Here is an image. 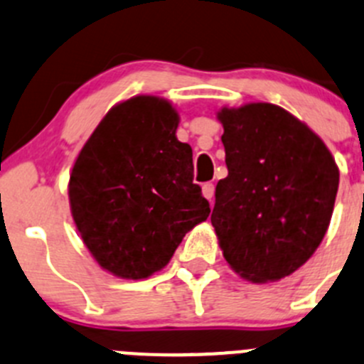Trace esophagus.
I'll return each mask as SVG.
<instances>
[{
	"instance_id": "obj_1",
	"label": "esophagus",
	"mask_w": 364,
	"mask_h": 364,
	"mask_svg": "<svg viewBox=\"0 0 364 364\" xmlns=\"http://www.w3.org/2000/svg\"><path fill=\"white\" fill-rule=\"evenodd\" d=\"M203 196L206 197L208 200H213V196H215V185L213 183H204L203 185Z\"/></svg>"
}]
</instances>
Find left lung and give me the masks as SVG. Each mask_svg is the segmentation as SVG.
Segmentation results:
<instances>
[{
    "label": "left lung",
    "instance_id": "1",
    "mask_svg": "<svg viewBox=\"0 0 364 364\" xmlns=\"http://www.w3.org/2000/svg\"><path fill=\"white\" fill-rule=\"evenodd\" d=\"M228 178L211 224L229 267L252 283L279 281L318 249L333 217L340 171L304 122L270 103L222 108Z\"/></svg>",
    "mask_w": 364,
    "mask_h": 364
}]
</instances>
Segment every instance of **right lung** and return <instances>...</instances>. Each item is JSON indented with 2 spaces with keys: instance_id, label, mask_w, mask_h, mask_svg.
<instances>
[{
  "instance_id": "right-lung-1",
  "label": "right lung",
  "mask_w": 364,
  "mask_h": 364,
  "mask_svg": "<svg viewBox=\"0 0 364 364\" xmlns=\"http://www.w3.org/2000/svg\"><path fill=\"white\" fill-rule=\"evenodd\" d=\"M178 124L167 100L135 96L105 115L74 161V224L100 267L122 279L161 270L211 211Z\"/></svg>"
}]
</instances>
